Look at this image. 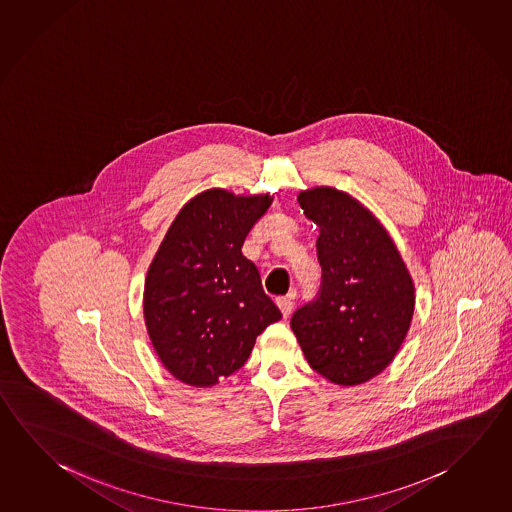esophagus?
Instances as JSON below:
<instances>
[{"label": "esophagus", "instance_id": "1", "mask_svg": "<svg viewBox=\"0 0 512 512\" xmlns=\"http://www.w3.org/2000/svg\"><path fill=\"white\" fill-rule=\"evenodd\" d=\"M277 305L278 309L282 311L284 318H287L289 314L293 313V302H291V298H278Z\"/></svg>", "mask_w": 512, "mask_h": 512}]
</instances>
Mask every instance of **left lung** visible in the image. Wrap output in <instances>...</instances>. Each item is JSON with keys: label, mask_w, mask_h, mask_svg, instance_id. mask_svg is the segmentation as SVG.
I'll use <instances>...</instances> for the list:
<instances>
[{"label": "left lung", "mask_w": 512, "mask_h": 512, "mask_svg": "<svg viewBox=\"0 0 512 512\" xmlns=\"http://www.w3.org/2000/svg\"><path fill=\"white\" fill-rule=\"evenodd\" d=\"M298 203L320 228L322 284L293 313L291 329L318 374L341 386L365 383L390 365L408 332L412 278L385 228L349 194L318 187Z\"/></svg>", "instance_id": "1"}]
</instances>
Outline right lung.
<instances>
[{"label":"right lung","instance_id":"obj_1","mask_svg":"<svg viewBox=\"0 0 512 512\" xmlns=\"http://www.w3.org/2000/svg\"><path fill=\"white\" fill-rule=\"evenodd\" d=\"M271 201L207 190L181 208L154 257L145 280L147 331L165 368L187 385L234 374L260 332L282 318L241 252Z\"/></svg>","mask_w":512,"mask_h":512}]
</instances>
